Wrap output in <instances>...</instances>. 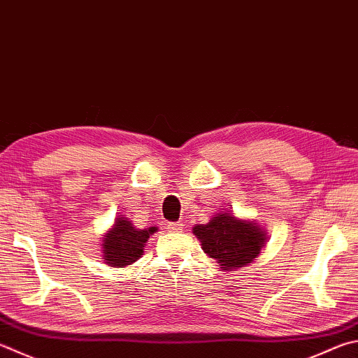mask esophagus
I'll use <instances>...</instances> for the list:
<instances>
[{
  "label": "esophagus",
  "instance_id": "obj_1",
  "mask_svg": "<svg viewBox=\"0 0 358 358\" xmlns=\"http://www.w3.org/2000/svg\"><path fill=\"white\" fill-rule=\"evenodd\" d=\"M166 227H167V230L172 231V233H177V231L183 230V225H181L180 222H169Z\"/></svg>",
  "mask_w": 358,
  "mask_h": 358
}]
</instances>
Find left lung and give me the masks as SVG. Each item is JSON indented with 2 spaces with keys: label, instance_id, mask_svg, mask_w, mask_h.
Instances as JSON below:
<instances>
[{
  "label": "left lung",
  "instance_id": "obj_1",
  "mask_svg": "<svg viewBox=\"0 0 358 358\" xmlns=\"http://www.w3.org/2000/svg\"><path fill=\"white\" fill-rule=\"evenodd\" d=\"M205 253L216 258L224 271L238 269L253 262L266 241L259 227L220 213L208 224L194 227Z\"/></svg>",
  "mask_w": 358,
  "mask_h": 358
}]
</instances>
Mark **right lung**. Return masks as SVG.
I'll list each match as a JSON object with an SVG mask.
<instances>
[{"label": "right lung", "instance_id": "add662e5", "mask_svg": "<svg viewBox=\"0 0 358 358\" xmlns=\"http://www.w3.org/2000/svg\"><path fill=\"white\" fill-rule=\"evenodd\" d=\"M157 231V227L138 230L127 217H117L114 229L103 239V259L111 266H127L144 255L147 239Z\"/></svg>", "mask_w": 358, "mask_h": 358}]
</instances>
